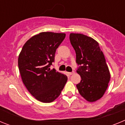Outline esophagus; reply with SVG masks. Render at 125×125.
<instances>
[{"instance_id":"34e87169","label":"esophagus","mask_w":125,"mask_h":125,"mask_svg":"<svg viewBox=\"0 0 125 125\" xmlns=\"http://www.w3.org/2000/svg\"><path fill=\"white\" fill-rule=\"evenodd\" d=\"M68 73V74L69 75H72V74H74V72H71V73Z\"/></svg>"}]
</instances>
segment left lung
Here are the masks:
<instances>
[{
    "label": "left lung",
    "instance_id": "obj_1",
    "mask_svg": "<svg viewBox=\"0 0 125 125\" xmlns=\"http://www.w3.org/2000/svg\"><path fill=\"white\" fill-rule=\"evenodd\" d=\"M70 42L76 54V71L81 80L76 85L79 94L89 102L100 100L105 93L111 75L98 42L92 37L71 33Z\"/></svg>",
    "mask_w": 125,
    "mask_h": 125
}]
</instances>
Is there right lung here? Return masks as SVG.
Here are the masks:
<instances>
[{
	"label": "right lung",
	"mask_w": 125,
	"mask_h": 125,
	"mask_svg": "<svg viewBox=\"0 0 125 125\" xmlns=\"http://www.w3.org/2000/svg\"><path fill=\"white\" fill-rule=\"evenodd\" d=\"M65 37V33H39L27 41L19 55L23 83L36 100L42 103L52 102L58 98L68 80L66 74L49 68L56 49Z\"/></svg>",
	"instance_id": "1"
}]
</instances>
